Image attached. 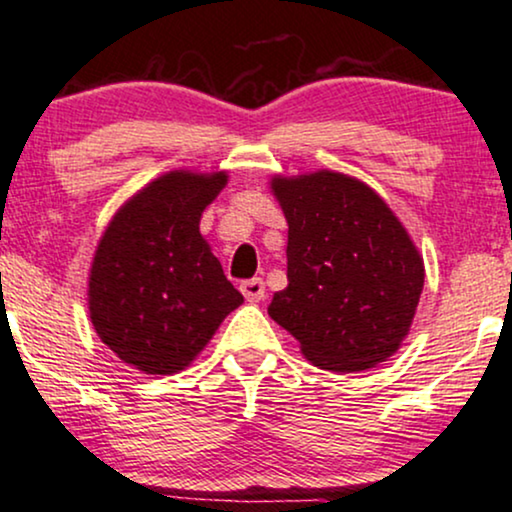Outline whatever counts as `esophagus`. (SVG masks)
I'll use <instances>...</instances> for the list:
<instances>
[{
  "mask_svg": "<svg viewBox=\"0 0 512 512\" xmlns=\"http://www.w3.org/2000/svg\"><path fill=\"white\" fill-rule=\"evenodd\" d=\"M239 290H242L246 302H261L263 297H266V282L261 278H251V280H244L242 285H239Z\"/></svg>",
  "mask_w": 512,
  "mask_h": 512,
  "instance_id": "esophagus-1",
  "label": "esophagus"
}]
</instances>
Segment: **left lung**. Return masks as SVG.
Listing matches in <instances>:
<instances>
[{
	"instance_id": "8db88e82",
	"label": "left lung",
	"mask_w": 512,
	"mask_h": 512,
	"mask_svg": "<svg viewBox=\"0 0 512 512\" xmlns=\"http://www.w3.org/2000/svg\"><path fill=\"white\" fill-rule=\"evenodd\" d=\"M287 220V287L268 314L318 369L366 371L400 350L424 290V258L388 203L350 174H275Z\"/></svg>"
}]
</instances>
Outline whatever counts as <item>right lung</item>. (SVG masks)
Wrapping results in <instances>:
<instances>
[{
    "mask_svg": "<svg viewBox=\"0 0 512 512\" xmlns=\"http://www.w3.org/2000/svg\"><path fill=\"white\" fill-rule=\"evenodd\" d=\"M225 184L227 172L160 174L102 232L88 275L90 321L143 374L184 371L244 302L198 230Z\"/></svg>",
    "mask_w": 512,
    "mask_h": 512,
    "instance_id": "add662e5",
    "label": "right lung"
}]
</instances>
